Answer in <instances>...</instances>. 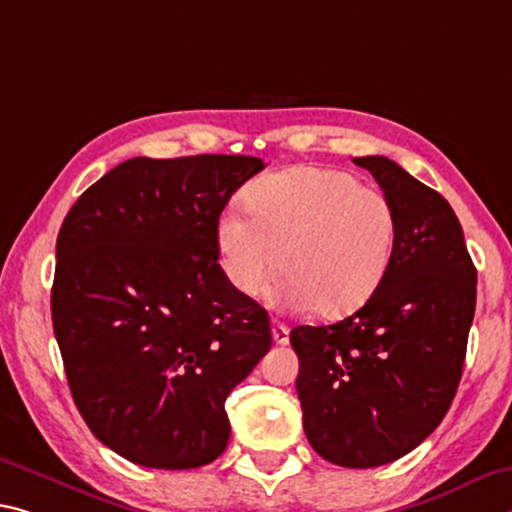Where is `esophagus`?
I'll use <instances>...</instances> for the list:
<instances>
[{
  "label": "esophagus",
  "instance_id": "esophagus-1",
  "mask_svg": "<svg viewBox=\"0 0 512 512\" xmlns=\"http://www.w3.org/2000/svg\"><path fill=\"white\" fill-rule=\"evenodd\" d=\"M271 330H273V342H275V344H280V346L289 344V328L285 326V323H280V321H273Z\"/></svg>",
  "mask_w": 512,
  "mask_h": 512
}]
</instances>
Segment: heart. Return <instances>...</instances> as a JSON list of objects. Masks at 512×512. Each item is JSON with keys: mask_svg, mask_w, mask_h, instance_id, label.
I'll return each mask as SVG.
<instances>
[{"mask_svg": "<svg viewBox=\"0 0 512 512\" xmlns=\"http://www.w3.org/2000/svg\"><path fill=\"white\" fill-rule=\"evenodd\" d=\"M248 218L216 225L218 262L243 296H259L280 271V298L323 319L358 310L380 287L396 239L385 193L344 170L298 166L266 175L243 198Z\"/></svg>", "mask_w": 512, "mask_h": 512, "instance_id": "1", "label": "heart"}]
</instances>
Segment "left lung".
I'll return each mask as SVG.
<instances>
[{
	"label": "left lung",
	"instance_id": "left-lung-1",
	"mask_svg": "<svg viewBox=\"0 0 512 512\" xmlns=\"http://www.w3.org/2000/svg\"><path fill=\"white\" fill-rule=\"evenodd\" d=\"M396 214L380 287L332 326H298L296 392L312 449L332 465L399 460L431 435L465 364L476 269L449 202L387 157H355Z\"/></svg>",
	"mask_w": 512,
	"mask_h": 512
}]
</instances>
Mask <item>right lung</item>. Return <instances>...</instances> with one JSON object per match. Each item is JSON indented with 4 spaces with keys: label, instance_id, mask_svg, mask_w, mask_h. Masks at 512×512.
Wrapping results in <instances>:
<instances>
[{
    "label": "right lung",
    "instance_id": "right-lung-1",
    "mask_svg": "<svg viewBox=\"0 0 512 512\" xmlns=\"http://www.w3.org/2000/svg\"><path fill=\"white\" fill-rule=\"evenodd\" d=\"M262 168L243 154L134 157L61 225L52 323L72 399L136 465L221 456L227 394L269 353V312L230 285L216 248L227 200Z\"/></svg>",
    "mask_w": 512,
    "mask_h": 512
}]
</instances>
